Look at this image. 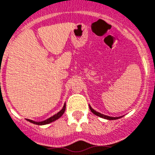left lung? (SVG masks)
Returning <instances> with one entry per match:
<instances>
[{
  "instance_id": "8db88e82",
  "label": "left lung",
  "mask_w": 155,
  "mask_h": 155,
  "mask_svg": "<svg viewBox=\"0 0 155 155\" xmlns=\"http://www.w3.org/2000/svg\"><path fill=\"white\" fill-rule=\"evenodd\" d=\"M89 108H90L91 111L93 112V114H96V115H97V116L99 117H101V118H104V119H106V120H117V119H119L118 117H110V116H107V115H104V114H101V113H98V112H97L96 110H94L91 107V106H89Z\"/></svg>"
}]
</instances>
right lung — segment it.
I'll use <instances>...</instances> for the list:
<instances>
[{
    "label": "right lung",
    "instance_id": "right-lung-1",
    "mask_svg": "<svg viewBox=\"0 0 155 155\" xmlns=\"http://www.w3.org/2000/svg\"><path fill=\"white\" fill-rule=\"evenodd\" d=\"M65 110H66V105H64V106H63V108H62V110H60L58 114H54V116L50 117L49 119L45 120V121H43V122H35V121H32V120H28L29 121V122L32 123V124H37V125L48 124H49V123H51L53 122V121H54V120H58V118H60V117L62 116V114H63V113L65 112Z\"/></svg>",
    "mask_w": 155,
    "mask_h": 155
}]
</instances>
